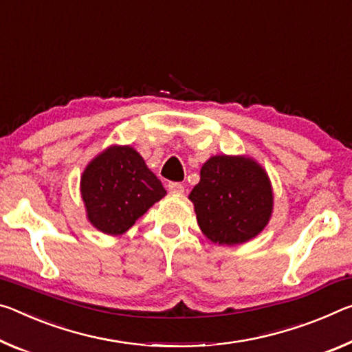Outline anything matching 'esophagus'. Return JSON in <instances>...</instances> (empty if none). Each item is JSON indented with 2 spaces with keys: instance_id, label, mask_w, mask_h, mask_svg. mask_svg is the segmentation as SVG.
I'll return each mask as SVG.
<instances>
[{
  "instance_id": "1",
  "label": "esophagus",
  "mask_w": 352,
  "mask_h": 352,
  "mask_svg": "<svg viewBox=\"0 0 352 352\" xmlns=\"http://www.w3.org/2000/svg\"><path fill=\"white\" fill-rule=\"evenodd\" d=\"M167 189H169L170 194H183V192H185V186L180 185V183H169V185H167Z\"/></svg>"
}]
</instances>
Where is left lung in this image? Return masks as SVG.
<instances>
[{
  "label": "left lung",
  "instance_id": "obj_1",
  "mask_svg": "<svg viewBox=\"0 0 352 352\" xmlns=\"http://www.w3.org/2000/svg\"><path fill=\"white\" fill-rule=\"evenodd\" d=\"M189 200L211 243L235 246L255 238L271 221L274 192L270 175L248 155H214L200 167Z\"/></svg>",
  "mask_w": 352,
  "mask_h": 352
}]
</instances>
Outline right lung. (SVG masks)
Here are the masks:
<instances>
[{
  "label": "right lung",
  "mask_w": 352,
  "mask_h": 352,
  "mask_svg": "<svg viewBox=\"0 0 352 352\" xmlns=\"http://www.w3.org/2000/svg\"><path fill=\"white\" fill-rule=\"evenodd\" d=\"M80 192L87 221L111 236L124 235L167 194L138 150L117 144L89 161L81 174Z\"/></svg>",
  "instance_id": "add662e5"
}]
</instances>
